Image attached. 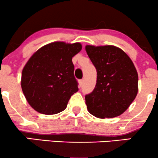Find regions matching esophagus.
<instances>
[{
    "mask_svg": "<svg viewBox=\"0 0 158 158\" xmlns=\"http://www.w3.org/2000/svg\"><path fill=\"white\" fill-rule=\"evenodd\" d=\"M83 83H84V80H83V79H80V80L79 81V85L80 87L83 85Z\"/></svg>",
    "mask_w": 158,
    "mask_h": 158,
    "instance_id": "1",
    "label": "esophagus"
}]
</instances>
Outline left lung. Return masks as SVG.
<instances>
[{
	"mask_svg": "<svg viewBox=\"0 0 158 158\" xmlns=\"http://www.w3.org/2000/svg\"><path fill=\"white\" fill-rule=\"evenodd\" d=\"M85 50L97 72L95 88L85 95L88 111L100 119L119 116L138 91L135 65L126 52L115 46L87 45Z\"/></svg>",
	"mask_w": 158,
	"mask_h": 158,
	"instance_id": "8db88e82",
	"label": "left lung"
}]
</instances>
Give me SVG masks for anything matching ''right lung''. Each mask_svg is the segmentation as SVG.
<instances>
[{"instance_id":"add662e5","label":"right lung","mask_w":158,"mask_h":158,"mask_svg":"<svg viewBox=\"0 0 158 158\" xmlns=\"http://www.w3.org/2000/svg\"><path fill=\"white\" fill-rule=\"evenodd\" d=\"M81 50L80 43L56 41L30 57L22 70L21 88L36 111L50 115L67 108L70 97L79 90L72 58Z\"/></svg>"}]
</instances>
